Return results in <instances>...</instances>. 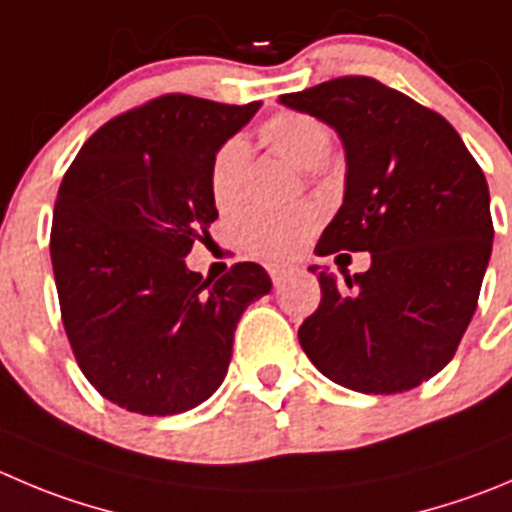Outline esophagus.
Instances as JSON below:
<instances>
[{
	"mask_svg": "<svg viewBox=\"0 0 512 512\" xmlns=\"http://www.w3.org/2000/svg\"><path fill=\"white\" fill-rule=\"evenodd\" d=\"M269 274H271V281H274V286H281L286 281V276L294 274V269H289V266H269Z\"/></svg>",
	"mask_w": 512,
	"mask_h": 512,
	"instance_id": "esophagus-1",
	"label": "esophagus"
}]
</instances>
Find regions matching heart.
Returning a JSON list of instances; mask_svg holds the SVG:
<instances>
[{
  "label": "heart",
  "mask_w": 512,
  "mask_h": 512,
  "mask_svg": "<svg viewBox=\"0 0 512 512\" xmlns=\"http://www.w3.org/2000/svg\"><path fill=\"white\" fill-rule=\"evenodd\" d=\"M261 138L301 170H316L324 165L334 145L332 130L304 113L274 115L261 128ZM246 160L248 148L241 138L228 140L213 158L211 196L221 211H231L241 201ZM316 223H319V211L311 206L291 208V211H251L238 218L236 241L253 256L281 261L294 256L304 246Z\"/></svg>",
  "instance_id": "b5f03b06"
}]
</instances>
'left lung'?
<instances>
[{"label":"left lung","instance_id":"obj_1","mask_svg":"<svg viewBox=\"0 0 512 512\" xmlns=\"http://www.w3.org/2000/svg\"><path fill=\"white\" fill-rule=\"evenodd\" d=\"M279 102L344 145V201L316 253L372 256L344 284L309 266L321 304L299 326L301 349L354 392L420 387L455 357L478 306L493 251L483 170L442 115L372 77H339Z\"/></svg>","mask_w":512,"mask_h":512}]
</instances>
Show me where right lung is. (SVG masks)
<instances>
[{
    "instance_id": "add662e5",
    "label": "right lung",
    "mask_w": 512,
    "mask_h": 512,
    "mask_svg": "<svg viewBox=\"0 0 512 512\" xmlns=\"http://www.w3.org/2000/svg\"><path fill=\"white\" fill-rule=\"evenodd\" d=\"M259 107L155 97L102 125L62 178L50 236L62 324L87 382L123 410L168 417L206 402L238 319L271 291L259 264L218 281L186 266L218 218L213 158Z\"/></svg>"
}]
</instances>
